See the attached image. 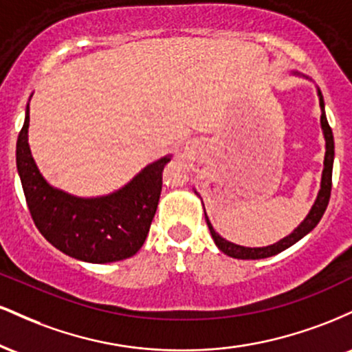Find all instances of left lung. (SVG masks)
Returning <instances> with one entry per match:
<instances>
[{
	"mask_svg": "<svg viewBox=\"0 0 352 352\" xmlns=\"http://www.w3.org/2000/svg\"><path fill=\"white\" fill-rule=\"evenodd\" d=\"M319 94V106H321V127L322 132H324L326 139V155H324V170H322V179H321V190L318 193V199L314 201L313 208H311L309 215L305 218V221L298 227L289 236L283 238L281 241L274 243L272 246H265V248H246V246H240L235 243H230V241L223 240L218 233L213 230L212 225H210L207 215H205V220H207V225L210 228V233H212L213 240H215V245L221 250L225 254L232 258H240V260H260V258H268L273 256V254L281 253L283 250L289 248V246L300 241L302 236L308 235V233L313 230L321 220V217L324 215L326 207L329 204L331 197V187H333V162H334V137L333 131H331L328 119H326L324 114V100H322L321 92Z\"/></svg>",
	"mask_w": 352,
	"mask_h": 352,
	"instance_id": "obj_1",
	"label": "left lung"
}]
</instances>
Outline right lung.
<instances>
[{
  "label": "right lung",
  "instance_id": "1",
  "mask_svg": "<svg viewBox=\"0 0 352 352\" xmlns=\"http://www.w3.org/2000/svg\"><path fill=\"white\" fill-rule=\"evenodd\" d=\"M30 112L16 144V164L31 218L52 246L89 263L131 258L142 248L162 190V170L170 157L144 168L119 192L78 199L43 179L28 144Z\"/></svg>",
  "mask_w": 352,
  "mask_h": 352
}]
</instances>
